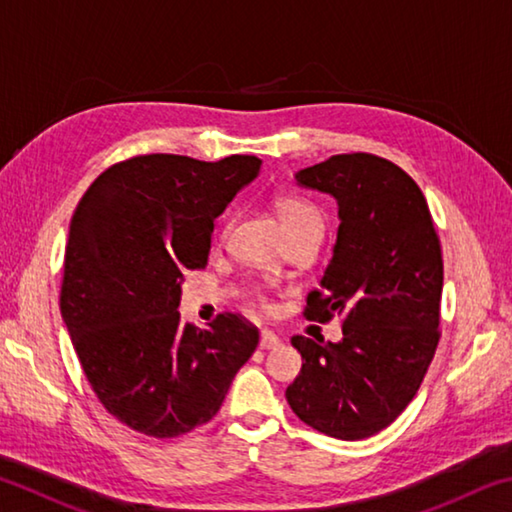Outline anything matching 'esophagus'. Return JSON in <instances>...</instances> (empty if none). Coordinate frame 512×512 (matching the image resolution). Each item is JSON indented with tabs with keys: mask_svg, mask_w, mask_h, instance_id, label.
<instances>
[{
	"mask_svg": "<svg viewBox=\"0 0 512 512\" xmlns=\"http://www.w3.org/2000/svg\"><path fill=\"white\" fill-rule=\"evenodd\" d=\"M280 336H277L275 332H271V329H262V336H259V348L262 350H273L280 345Z\"/></svg>",
	"mask_w": 512,
	"mask_h": 512,
	"instance_id": "1",
	"label": "esophagus"
}]
</instances>
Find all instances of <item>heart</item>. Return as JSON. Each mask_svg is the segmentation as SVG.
<instances>
[{"label": "heart", "instance_id": "b5f03b06", "mask_svg": "<svg viewBox=\"0 0 512 512\" xmlns=\"http://www.w3.org/2000/svg\"><path fill=\"white\" fill-rule=\"evenodd\" d=\"M277 214H280V221L287 230V235L296 232L300 228H305L309 223H320V212L316 210L314 203H309L307 198L302 196H282L277 198ZM253 296L259 302V305H266V298L262 296V291L253 289Z\"/></svg>", "mask_w": 512, "mask_h": 512}]
</instances>
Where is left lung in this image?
<instances>
[{"label":"left lung","mask_w":512,"mask_h":512,"mask_svg":"<svg viewBox=\"0 0 512 512\" xmlns=\"http://www.w3.org/2000/svg\"><path fill=\"white\" fill-rule=\"evenodd\" d=\"M339 201V237L307 320L343 318V341L293 336L302 368L287 388L298 418L325 436L386 429L418 393L440 341L443 250L424 194L391 160L341 153L296 173Z\"/></svg>","instance_id":"obj_1"}]
</instances>
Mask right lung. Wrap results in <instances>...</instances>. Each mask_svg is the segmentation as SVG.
<instances>
[{"instance_id":"1","label":"right lung","mask_w":512,"mask_h":512,"mask_svg":"<svg viewBox=\"0 0 512 512\" xmlns=\"http://www.w3.org/2000/svg\"><path fill=\"white\" fill-rule=\"evenodd\" d=\"M262 160L173 153L112 164L76 205L60 314L94 395L112 418L176 438L219 413L259 329L223 311L210 329L180 320V282L207 266L214 219Z\"/></svg>"}]
</instances>
